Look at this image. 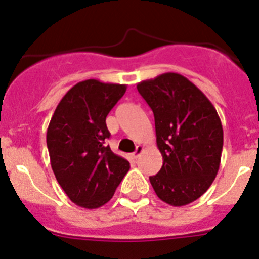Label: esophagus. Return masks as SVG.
<instances>
[{
	"instance_id": "1",
	"label": "esophagus",
	"mask_w": 259,
	"mask_h": 259,
	"mask_svg": "<svg viewBox=\"0 0 259 259\" xmlns=\"http://www.w3.org/2000/svg\"><path fill=\"white\" fill-rule=\"evenodd\" d=\"M143 150H144V148H143V147H142V146L137 147V150H135V152L132 155L133 158H134V160H137V158H138L139 156L142 155V152H143Z\"/></svg>"
}]
</instances>
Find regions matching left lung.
Segmentation results:
<instances>
[{"label": "left lung", "mask_w": 259, "mask_h": 259, "mask_svg": "<svg viewBox=\"0 0 259 259\" xmlns=\"http://www.w3.org/2000/svg\"><path fill=\"white\" fill-rule=\"evenodd\" d=\"M155 116L162 166L150 182L158 199L183 206L204 195L221 164L223 129L204 93L179 73L167 72L137 85Z\"/></svg>", "instance_id": "obj_1"}]
</instances>
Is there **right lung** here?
Returning <instances> with one entry per match:
<instances>
[{"instance_id":"add662e5","label":"right lung","mask_w":259,"mask_h":259,"mask_svg":"<svg viewBox=\"0 0 259 259\" xmlns=\"http://www.w3.org/2000/svg\"><path fill=\"white\" fill-rule=\"evenodd\" d=\"M126 92V85L90 78L67 92L55 108L46 134L58 183L72 202L97 209L112 199L130 164L104 144L106 117Z\"/></svg>"}]
</instances>
